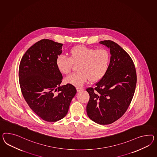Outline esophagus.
Returning <instances> with one entry per match:
<instances>
[{"label": "esophagus", "instance_id": "1", "mask_svg": "<svg viewBox=\"0 0 157 157\" xmlns=\"http://www.w3.org/2000/svg\"><path fill=\"white\" fill-rule=\"evenodd\" d=\"M76 89L77 91L78 92H80V91H81V90H82V88H80V87H77Z\"/></svg>", "mask_w": 157, "mask_h": 157}]
</instances>
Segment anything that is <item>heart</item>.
Segmentation results:
<instances>
[{
    "label": "heart",
    "mask_w": 157,
    "mask_h": 157,
    "mask_svg": "<svg viewBox=\"0 0 157 157\" xmlns=\"http://www.w3.org/2000/svg\"><path fill=\"white\" fill-rule=\"evenodd\" d=\"M110 59V52L106 49L77 45L71 49L69 57L64 55L57 57L56 65L60 72L68 74L73 64H78V71L67 77L65 82L81 86L88 80L94 82L104 76L108 71Z\"/></svg>",
    "instance_id": "obj_1"
}]
</instances>
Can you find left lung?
I'll use <instances>...</instances> for the list:
<instances>
[{
    "mask_svg": "<svg viewBox=\"0 0 157 157\" xmlns=\"http://www.w3.org/2000/svg\"><path fill=\"white\" fill-rule=\"evenodd\" d=\"M110 49V63L96 88L86 89L90 98L86 106L89 118L100 125H108L124 115L132 100L137 83L133 60L128 53L111 40L100 41Z\"/></svg>",
    "mask_w": 157,
    "mask_h": 157,
    "instance_id": "obj_1",
    "label": "left lung"
}]
</instances>
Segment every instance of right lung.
<instances>
[{"instance_id":"right-lung-1","label":"right lung","mask_w":157,"mask_h":157,"mask_svg":"<svg viewBox=\"0 0 157 157\" xmlns=\"http://www.w3.org/2000/svg\"><path fill=\"white\" fill-rule=\"evenodd\" d=\"M63 44L49 39L39 41L24 53L19 68L20 88L30 108L41 118L56 122L68 112L76 89L60 85L63 76L56 65Z\"/></svg>"}]
</instances>
